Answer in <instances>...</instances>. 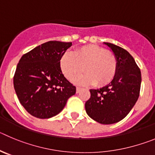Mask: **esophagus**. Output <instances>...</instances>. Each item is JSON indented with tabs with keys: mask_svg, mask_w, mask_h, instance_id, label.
<instances>
[{
	"mask_svg": "<svg viewBox=\"0 0 155 155\" xmlns=\"http://www.w3.org/2000/svg\"><path fill=\"white\" fill-rule=\"evenodd\" d=\"M81 87H76V91H77V93H79V92H80V91H81Z\"/></svg>",
	"mask_w": 155,
	"mask_h": 155,
	"instance_id": "esophagus-1",
	"label": "esophagus"
}]
</instances>
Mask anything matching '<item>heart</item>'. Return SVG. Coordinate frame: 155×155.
I'll return each mask as SVG.
<instances>
[{"instance_id":"obj_1","label":"heart","mask_w":155,"mask_h":155,"mask_svg":"<svg viewBox=\"0 0 155 155\" xmlns=\"http://www.w3.org/2000/svg\"><path fill=\"white\" fill-rule=\"evenodd\" d=\"M60 67L69 80H73L84 71L85 74L75 79L76 83L102 87L113 80L117 71V60L104 48L91 45L76 49L73 54H64Z\"/></svg>"}]
</instances>
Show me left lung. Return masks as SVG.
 Wrapping results in <instances>:
<instances>
[{
	"mask_svg": "<svg viewBox=\"0 0 155 155\" xmlns=\"http://www.w3.org/2000/svg\"><path fill=\"white\" fill-rule=\"evenodd\" d=\"M117 60V71L110 83L91 89L85 103L87 115L100 124H111L128 114L139 97L141 74L133 57L120 47L104 42Z\"/></svg>",
	"mask_w": 155,
	"mask_h": 155,
	"instance_id": "8db88e82",
	"label": "left lung"
}]
</instances>
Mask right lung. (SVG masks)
<instances>
[{"label":"right lung","mask_w":155,"mask_h":155,"mask_svg":"<svg viewBox=\"0 0 155 155\" xmlns=\"http://www.w3.org/2000/svg\"><path fill=\"white\" fill-rule=\"evenodd\" d=\"M71 42L51 41L21 57L14 76L20 103L32 116L46 119L60 113L76 87L62 74L60 60Z\"/></svg>","instance_id":"right-lung-1"}]
</instances>
